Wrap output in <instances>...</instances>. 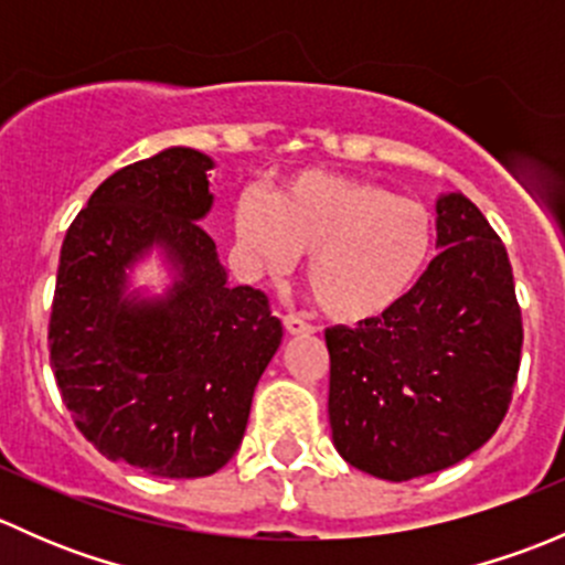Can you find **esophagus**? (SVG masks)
<instances>
[{
	"mask_svg": "<svg viewBox=\"0 0 565 565\" xmlns=\"http://www.w3.org/2000/svg\"><path fill=\"white\" fill-rule=\"evenodd\" d=\"M284 328H287V333H292V335H306L315 330L309 322H306V319H300L298 315L284 317Z\"/></svg>",
	"mask_w": 565,
	"mask_h": 565,
	"instance_id": "esophagus-1",
	"label": "esophagus"
}]
</instances>
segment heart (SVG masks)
<instances>
[{
  "label": "heart",
  "instance_id": "obj_1",
  "mask_svg": "<svg viewBox=\"0 0 565 565\" xmlns=\"http://www.w3.org/2000/svg\"><path fill=\"white\" fill-rule=\"evenodd\" d=\"M237 241L262 265L306 256V287L322 315L363 324L407 300L435 254L429 207L358 177L300 174L265 204L241 199Z\"/></svg>",
  "mask_w": 565,
  "mask_h": 565
}]
</instances>
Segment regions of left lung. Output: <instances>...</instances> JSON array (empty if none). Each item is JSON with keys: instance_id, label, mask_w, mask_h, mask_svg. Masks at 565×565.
I'll use <instances>...</instances> for the list:
<instances>
[{"instance_id": "1", "label": "left lung", "mask_w": 565, "mask_h": 565, "mask_svg": "<svg viewBox=\"0 0 565 565\" xmlns=\"http://www.w3.org/2000/svg\"><path fill=\"white\" fill-rule=\"evenodd\" d=\"M437 246L391 315L324 330L333 446L352 467L409 481L498 431L522 361V311L498 232L465 193L437 202Z\"/></svg>"}]
</instances>
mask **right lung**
<instances>
[{
    "instance_id": "obj_1",
    "label": "right lung",
    "mask_w": 565,
    "mask_h": 565,
    "mask_svg": "<svg viewBox=\"0 0 565 565\" xmlns=\"http://www.w3.org/2000/svg\"><path fill=\"white\" fill-rule=\"evenodd\" d=\"M207 156L172 147L114 172L67 230L49 319L51 369L76 429L106 459L158 478L221 470L281 344L262 289L230 287ZM163 242L181 281L161 305L121 298L124 267Z\"/></svg>"
}]
</instances>
